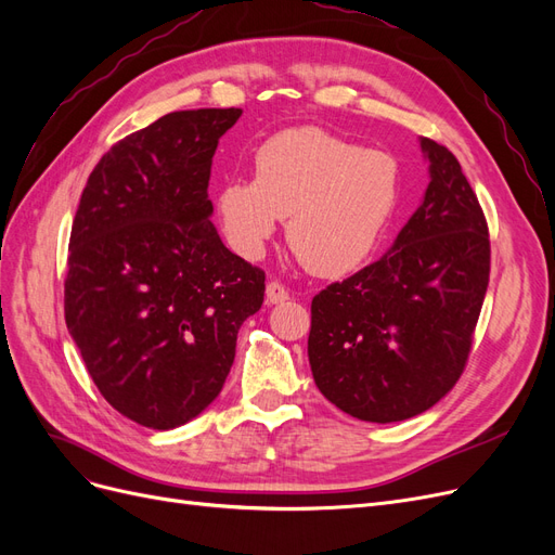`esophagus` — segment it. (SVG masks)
Wrapping results in <instances>:
<instances>
[{
    "mask_svg": "<svg viewBox=\"0 0 555 555\" xmlns=\"http://www.w3.org/2000/svg\"><path fill=\"white\" fill-rule=\"evenodd\" d=\"M287 298H289V292H287V287H284L282 282L273 280V282L266 284V304L268 306L284 304V300H287Z\"/></svg>",
    "mask_w": 555,
    "mask_h": 555,
    "instance_id": "esophagus-1",
    "label": "esophagus"
}]
</instances>
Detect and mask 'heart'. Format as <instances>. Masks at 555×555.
Wrapping results in <instances>:
<instances>
[{
  "label": "heart",
  "mask_w": 555,
  "mask_h": 555,
  "mask_svg": "<svg viewBox=\"0 0 555 555\" xmlns=\"http://www.w3.org/2000/svg\"><path fill=\"white\" fill-rule=\"evenodd\" d=\"M396 155L367 150L319 127L284 129L255 153V180L231 178L217 192L229 245L255 259L287 217L298 261L322 278L347 275L373 255L398 210Z\"/></svg>",
  "instance_id": "obj_1"
}]
</instances>
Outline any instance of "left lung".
Returning <instances> with one entry per match:
<instances>
[{
    "label": "left lung",
    "mask_w": 555,
    "mask_h": 555,
    "mask_svg": "<svg viewBox=\"0 0 555 555\" xmlns=\"http://www.w3.org/2000/svg\"><path fill=\"white\" fill-rule=\"evenodd\" d=\"M424 204L391 251L312 298L308 357L335 408L405 422L459 382L491 273L489 224L449 147L422 139Z\"/></svg>",
    "instance_id": "left-lung-1"
}]
</instances>
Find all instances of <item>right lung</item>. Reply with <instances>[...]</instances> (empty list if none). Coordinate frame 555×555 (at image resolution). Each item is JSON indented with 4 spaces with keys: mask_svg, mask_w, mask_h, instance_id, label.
<instances>
[{
    "mask_svg": "<svg viewBox=\"0 0 555 555\" xmlns=\"http://www.w3.org/2000/svg\"><path fill=\"white\" fill-rule=\"evenodd\" d=\"M241 108L176 111L117 141L74 217L64 319L108 405L169 430L222 391L266 273L210 222L208 180Z\"/></svg>",
    "mask_w": 555,
    "mask_h": 555,
    "instance_id": "1",
    "label": "right lung"
}]
</instances>
